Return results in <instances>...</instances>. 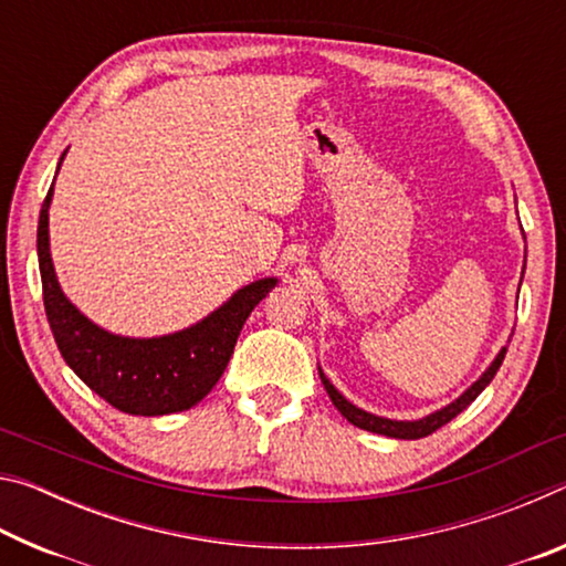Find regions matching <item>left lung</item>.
Listing matches in <instances>:
<instances>
[{"label":"left lung","instance_id":"obj_1","mask_svg":"<svg viewBox=\"0 0 566 566\" xmlns=\"http://www.w3.org/2000/svg\"><path fill=\"white\" fill-rule=\"evenodd\" d=\"M504 354H506V347L496 354V359L492 361V367L484 371L482 379H476L472 387H469L462 397H459L457 401H452V405L434 411V415H429L424 419L419 421H391V419H381V417H375V415H367V411H361L352 405V401L344 399L337 389L332 387V381L322 375V385L324 389H327L329 399L334 401V407H337L342 411V417H347L354 427L359 429H367V432H375V434H387V437H395V439H421V437H429L432 432H437L439 427H444L447 421H452L459 411H464L472 401L482 395V389L490 385V381L494 379L496 369L502 367L504 361Z\"/></svg>","mask_w":566,"mask_h":566}]
</instances>
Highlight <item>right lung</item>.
<instances>
[{"label":"right lung","mask_w":566,"mask_h":566,"mask_svg":"<svg viewBox=\"0 0 566 566\" xmlns=\"http://www.w3.org/2000/svg\"><path fill=\"white\" fill-rule=\"evenodd\" d=\"M52 187L44 197L36 227L44 312L56 347L74 375L114 409L127 415L159 417L185 411L202 401L224 375L249 312L262 302L276 280H260L244 286L224 306H219L212 317L179 334L159 339L117 337L76 312L56 284L46 232Z\"/></svg>","instance_id":"obj_1"}]
</instances>
